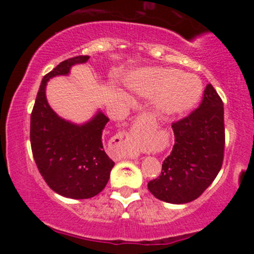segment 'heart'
Masks as SVG:
<instances>
[{
  "instance_id": "1",
  "label": "heart",
  "mask_w": 254,
  "mask_h": 254,
  "mask_svg": "<svg viewBox=\"0 0 254 254\" xmlns=\"http://www.w3.org/2000/svg\"><path fill=\"white\" fill-rule=\"evenodd\" d=\"M127 86L145 98H154L157 112L178 116L196 106L202 97V82L196 75L173 68L145 66L127 75Z\"/></svg>"
}]
</instances>
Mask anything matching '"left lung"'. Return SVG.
Listing matches in <instances>:
<instances>
[{"mask_svg": "<svg viewBox=\"0 0 254 254\" xmlns=\"http://www.w3.org/2000/svg\"><path fill=\"white\" fill-rule=\"evenodd\" d=\"M224 111L210 83L199 107L172 124L174 145L160 177L148 183L157 199L172 204L192 202L210 186L220 172L224 151Z\"/></svg>", "mask_w": 254, "mask_h": 254, "instance_id": "left-lung-1", "label": "left lung"}]
</instances>
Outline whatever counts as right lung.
<instances>
[{
	"label": "right lung",
	"instance_id": "right-lung-1",
	"mask_svg": "<svg viewBox=\"0 0 254 254\" xmlns=\"http://www.w3.org/2000/svg\"><path fill=\"white\" fill-rule=\"evenodd\" d=\"M88 60L69 58L46 74L31 113V147L38 170L51 190L72 199L97 196L109 182L115 162L105 153L101 136L110 119L98 111L84 124L65 121L51 109L45 89L50 78L68 75L72 65Z\"/></svg>",
	"mask_w": 254,
	"mask_h": 254
}]
</instances>
